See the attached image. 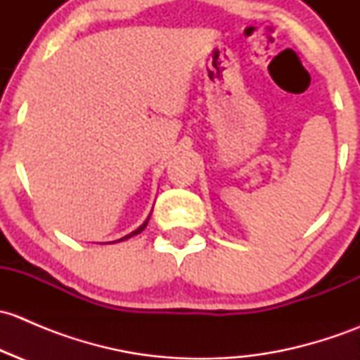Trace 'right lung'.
Instances as JSON below:
<instances>
[{"label": "right lung", "instance_id": "obj_1", "mask_svg": "<svg viewBox=\"0 0 360 360\" xmlns=\"http://www.w3.org/2000/svg\"><path fill=\"white\" fill-rule=\"evenodd\" d=\"M148 221H150V217H148V219H146V221H144V223H143V224H141V226H139V228H137V230H136V231H132V233H130V235H127V237H123V238H122V240H127V238H130V237H134V235L141 233V231H143V230H144V228H146Z\"/></svg>", "mask_w": 360, "mask_h": 360}]
</instances>
